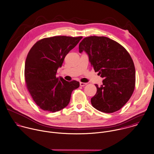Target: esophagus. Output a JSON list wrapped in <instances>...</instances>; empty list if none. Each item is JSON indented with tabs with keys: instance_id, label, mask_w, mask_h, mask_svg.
Instances as JSON below:
<instances>
[{
	"instance_id": "1",
	"label": "esophagus",
	"mask_w": 154,
	"mask_h": 154,
	"mask_svg": "<svg viewBox=\"0 0 154 154\" xmlns=\"http://www.w3.org/2000/svg\"><path fill=\"white\" fill-rule=\"evenodd\" d=\"M87 84H88V83H82V82H80V86H85L87 85Z\"/></svg>"
}]
</instances>
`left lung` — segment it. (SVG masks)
<instances>
[{"mask_svg": "<svg viewBox=\"0 0 154 154\" xmlns=\"http://www.w3.org/2000/svg\"><path fill=\"white\" fill-rule=\"evenodd\" d=\"M79 52H85L95 71L104 79L91 99L97 110L112 113L120 109L131 96L135 87L133 61L126 49L106 37L90 36L79 44Z\"/></svg>", "mask_w": 154, "mask_h": 154, "instance_id": "left-lung-1", "label": "left lung"}]
</instances>
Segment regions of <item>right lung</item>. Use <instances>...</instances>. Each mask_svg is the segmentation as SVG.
Instances as JSON below:
<instances>
[{
  "label": "right lung",
  "mask_w": 154,
  "mask_h": 154,
  "mask_svg": "<svg viewBox=\"0 0 154 154\" xmlns=\"http://www.w3.org/2000/svg\"><path fill=\"white\" fill-rule=\"evenodd\" d=\"M83 37L54 36L35 43L25 63V80L35 103L45 111L54 112L66 107L72 92L80 86L79 82H67L57 77L65 56Z\"/></svg>",
  "instance_id": "right-lung-1"
}]
</instances>
